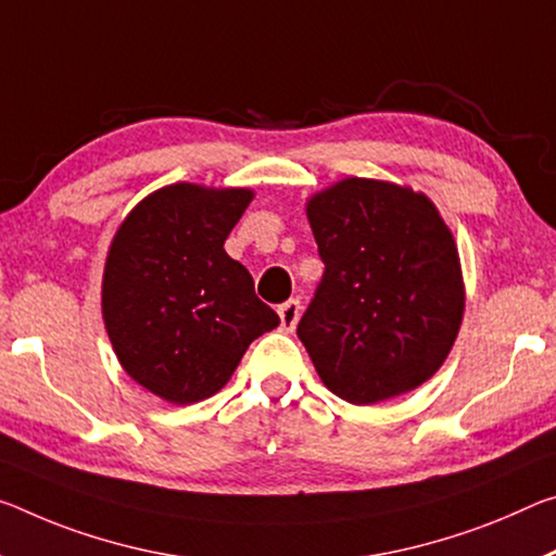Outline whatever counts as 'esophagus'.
Wrapping results in <instances>:
<instances>
[{"instance_id": "34e87169", "label": "esophagus", "mask_w": 556, "mask_h": 556, "mask_svg": "<svg viewBox=\"0 0 556 556\" xmlns=\"http://www.w3.org/2000/svg\"><path fill=\"white\" fill-rule=\"evenodd\" d=\"M299 314H302V304H299V299H289L279 306V321H281V329L285 331H294L296 329V321H299Z\"/></svg>"}]
</instances>
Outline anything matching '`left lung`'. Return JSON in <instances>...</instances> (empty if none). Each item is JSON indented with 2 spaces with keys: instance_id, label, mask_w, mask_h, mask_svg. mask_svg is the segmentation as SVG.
<instances>
[{
  "instance_id": "obj_1",
  "label": "left lung",
  "mask_w": 556,
  "mask_h": 556,
  "mask_svg": "<svg viewBox=\"0 0 556 556\" xmlns=\"http://www.w3.org/2000/svg\"><path fill=\"white\" fill-rule=\"evenodd\" d=\"M324 275L296 337L339 399L371 405L418 389L453 349L460 257L433 202L346 178L306 205Z\"/></svg>"
}]
</instances>
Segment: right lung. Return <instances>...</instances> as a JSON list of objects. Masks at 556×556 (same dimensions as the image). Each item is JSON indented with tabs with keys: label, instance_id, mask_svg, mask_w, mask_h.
Returning <instances> with one entry per match:
<instances>
[{
	"label": "right lung",
	"instance_id": "add662e5",
	"mask_svg": "<svg viewBox=\"0 0 556 556\" xmlns=\"http://www.w3.org/2000/svg\"><path fill=\"white\" fill-rule=\"evenodd\" d=\"M244 188L178 182L138 202L113 237L103 321L126 374L170 403H198L230 381L279 316L225 252L250 205Z\"/></svg>",
	"mask_w": 556,
	"mask_h": 556
}]
</instances>
